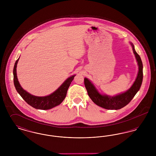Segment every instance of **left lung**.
<instances>
[{"label":"left lung","mask_w":156,"mask_h":156,"mask_svg":"<svg viewBox=\"0 0 156 156\" xmlns=\"http://www.w3.org/2000/svg\"><path fill=\"white\" fill-rule=\"evenodd\" d=\"M130 43L137 62L139 71L135 81L129 89L114 96L104 95L98 91L89 80L87 78H84V84L91 100L98 106L106 109L118 110L123 108L131 101L141 87L143 81V63L140 57L134 49L133 44Z\"/></svg>","instance_id":"left-lung-1"}]
</instances>
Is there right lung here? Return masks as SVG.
Listing matches in <instances>:
<instances>
[{
	"label": "right lung",
	"mask_w": 156,
	"mask_h": 156,
	"mask_svg": "<svg viewBox=\"0 0 156 156\" xmlns=\"http://www.w3.org/2000/svg\"><path fill=\"white\" fill-rule=\"evenodd\" d=\"M20 57L17 59L13 68V81L15 88L23 99L30 105L37 109L48 110L61 104L67 95V90L75 75H73L64 82L52 94L45 97H37L33 95L21 87L17 79L16 68Z\"/></svg>",
	"instance_id": "obj_1"
}]
</instances>
